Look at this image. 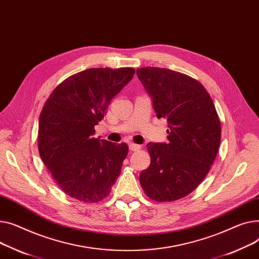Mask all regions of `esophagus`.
I'll use <instances>...</instances> for the list:
<instances>
[{
  "mask_svg": "<svg viewBox=\"0 0 259 259\" xmlns=\"http://www.w3.org/2000/svg\"><path fill=\"white\" fill-rule=\"evenodd\" d=\"M140 148H141V145L135 144V143H131V144H130V149H131L132 151H137V150H139Z\"/></svg>",
  "mask_w": 259,
  "mask_h": 259,
  "instance_id": "esophagus-1",
  "label": "esophagus"
}]
</instances>
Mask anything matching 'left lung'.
<instances>
[{
	"mask_svg": "<svg viewBox=\"0 0 259 259\" xmlns=\"http://www.w3.org/2000/svg\"><path fill=\"white\" fill-rule=\"evenodd\" d=\"M137 76L151 98L157 118H166L167 143L146 146L150 165L140 174L145 194L157 202L186 196L201 184L221 143V122L206 89L172 70L146 67Z\"/></svg>",
	"mask_w": 259,
	"mask_h": 259,
	"instance_id": "8db88e82",
	"label": "left lung"
}]
</instances>
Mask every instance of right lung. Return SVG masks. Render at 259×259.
Listing matches in <instances>:
<instances>
[{"label":"right lung","mask_w":259,"mask_h":259,"mask_svg":"<svg viewBox=\"0 0 259 259\" xmlns=\"http://www.w3.org/2000/svg\"><path fill=\"white\" fill-rule=\"evenodd\" d=\"M133 68H93L59 83L38 121V151L62 190L84 203L110 194L128 153L126 143L94 138L111 100L133 78Z\"/></svg>","instance_id":"right-lung-1"}]
</instances>
